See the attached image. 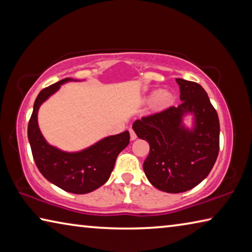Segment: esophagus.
Returning a JSON list of instances; mask_svg holds the SVG:
<instances>
[{
	"label": "esophagus",
	"mask_w": 252,
	"mask_h": 252,
	"mask_svg": "<svg viewBox=\"0 0 252 252\" xmlns=\"http://www.w3.org/2000/svg\"><path fill=\"white\" fill-rule=\"evenodd\" d=\"M129 131H130V138H131V140H135L136 139V134H135V132L133 131V129H129Z\"/></svg>",
	"instance_id": "34e87169"
}]
</instances>
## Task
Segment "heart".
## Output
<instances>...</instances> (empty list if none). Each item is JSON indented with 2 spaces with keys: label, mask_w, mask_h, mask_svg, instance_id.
<instances>
[{
  "label": "heart",
  "mask_w": 252,
  "mask_h": 252,
  "mask_svg": "<svg viewBox=\"0 0 252 252\" xmlns=\"http://www.w3.org/2000/svg\"><path fill=\"white\" fill-rule=\"evenodd\" d=\"M149 101H153L155 108L158 110H163L171 105L173 102V95L169 91H155L148 97Z\"/></svg>",
  "instance_id": "1"
}]
</instances>
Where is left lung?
Segmentation results:
<instances>
[{"instance_id":"left-lung-1","label":"left lung","mask_w":252,"mask_h":252,"mask_svg":"<svg viewBox=\"0 0 252 252\" xmlns=\"http://www.w3.org/2000/svg\"><path fill=\"white\" fill-rule=\"evenodd\" d=\"M176 81L181 104L143 117L132 126L150 146L143 163L148 180L169 193L185 192L207 178L218 158L220 138L218 114L204 89L192 81ZM188 113L194 114L192 129L183 126Z\"/></svg>"}]
</instances>
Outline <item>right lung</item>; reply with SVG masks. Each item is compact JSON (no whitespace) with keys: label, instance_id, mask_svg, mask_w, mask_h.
<instances>
[{"label":"right lung","instance_id":"1","mask_svg":"<svg viewBox=\"0 0 252 252\" xmlns=\"http://www.w3.org/2000/svg\"><path fill=\"white\" fill-rule=\"evenodd\" d=\"M78 81L63 79L42 90L34 102L28 126V138L33 159L46 180L71 193L84 194L97 189L108 181L117 157L130 142L129 131L106 136L101 141L79 152H64L50 146L37 125L41 104L57 92L63 83Z\"/></svg>","mask_w":252,"mask_h":252}]
</instances>
